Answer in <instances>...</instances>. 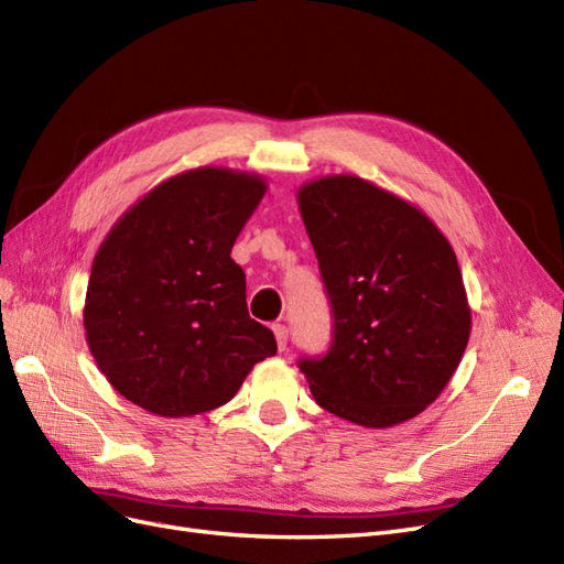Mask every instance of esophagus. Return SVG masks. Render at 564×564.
I'll return each instance as SVG.
<instances>
[{
    "instance_id": "1",
    "label": "esophagus",
    "mask_w": 564,
    "mask_h": 564,
    "mask_svg": "<svg viewBox=\"0 0 564 564\" xmlns=\"http://www.w3.org/2000/svg\"><path fill=\"white\" fill-rule=\"evenodd\" d=\"M272 332H275L278 348L284 350V348H286V338H289V329L284 327V324H272Z\"/></svg>"
}]
</instances>
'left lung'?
I'll return each mask as SVG.
<instances>
[{
	"instance_id": "obj_1",
	"label": "left lung",
	"mask_w": 564,
	"mask_h": 564,
	"mask_svg": "<svg viewBox=\"0 0 564 564\" xmlns=\"http://www.w3.org/2000/svg\"><path fill=\"white\" fill-rule=\"evenodd\" d=\"M299 207L334 317L327 355L299 360L315 402L365 429L414 419L470 336L452 245L423 212L357 176L305 183Z\"/></svg>"
}]
</instances>
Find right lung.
Here are the masks:
<instances>
[{
	"label": "right lung",
	"mask_w": 564,
	"mask_h": 564,
	"mask_svg": "<svg viewBox=\"0 0 564 564\" xmlns=\"http://www.w3.org/2000/svg\"><path fill=\"white\" fill-rule=\"evenodd\" d=\"M256 174L202 166L160 183L100 245L84 303L98 369L158 416L226 404L275 336L249 317L237 235L265 195Z\"/></svg>",
	"instance_id": "obj_1"
}]
</instances>
